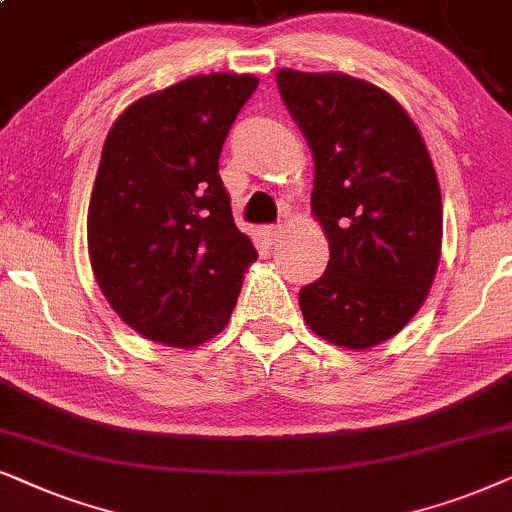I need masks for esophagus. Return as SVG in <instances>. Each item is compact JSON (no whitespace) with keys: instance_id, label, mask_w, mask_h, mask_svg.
<instances>
[{"instance_id":"esophagus-1","label":"esophagus","mask_w":512,"mask_h":512,"mask_svg":"<svg viewBox=\"0 0 512 512\" xmlns=\"http://www.w3.org/2000/svg\"><path fill=\"white\" fill-rule=\"evenodd\" d=\"M262 234H264V238H267L269 243H276L278 238H281V234H283V227H281V224H269V227L262 229Z\"/></svg>"}]
</instances>
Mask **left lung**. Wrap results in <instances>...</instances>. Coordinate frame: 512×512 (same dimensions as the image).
<instances>
[{
    "label": "left lung",
    "instance_id": "left-lung-1",
    "mask_svg": "<svg viewBox=\"0 0 512 512\" xmlns=\"http://www.w3.org/2000/svg\"><path fill=\"white\" fill-rule=\"evenodd\" d=\"M278 91L316 163L311 210L330 241L325 274L299 290L318 337L370 349L398 335L433 285L442 201L410 114L342 72L278 70Z\"/></svg>",
    "mask_w": 512,
    "mask_h": 512
}]
</instances>
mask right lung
I'll return each mask as SVG.
<instances>
[{
	"mask_svg": "<svg viewBox=\"0 0 512 512\" xmlns=\"http://www.w3.org/2000/svg\"><path fill=\"white\" fill-rule=\"evenodd\" d=\"M252 74H201L121 112L88 203L102 295L142 337L192 349L224 330L257 250L238 231L220 152Z\"/></svg>",
	"mask_w": 512,
	"mask_h": 512,
	"instance_id": "obj_1",
	"label": "right lung"
}]
</instances>
